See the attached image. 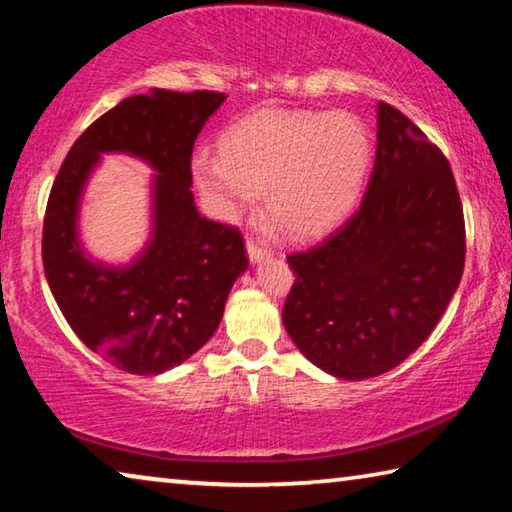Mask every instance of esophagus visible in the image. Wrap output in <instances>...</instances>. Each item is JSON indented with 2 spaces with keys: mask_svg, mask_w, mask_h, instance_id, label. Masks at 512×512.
<instances>
[{
  "mask_svg": "<svg viewBox=\"0 0 512 512\" xmlns=\"http://www.w3.org/2000/svg\"><path fill=\"white\" fill-rule=\"evenodd\" d=\"M246 253H248V259L253 264H259V262H264V259H269V250L262 248V246H257L255 241H248L246 243Z\"/></svg>",
  "mask_w": 512,
  "mask_h": 512,
  "instance_id": "obj_1",
  "label": "esophagus"
}]
</instances>
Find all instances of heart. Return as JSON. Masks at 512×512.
Instances as JSON below:
<instances>
[{
	"instance_id": "heart-1",
	"label": "heart",
	"mask_w": 512,
	"mask_h": 512,
	"mask_svg": "<svg viewBox=\"0 0 512 512\" xmlns=\"http://www.w3.org/2000/svg\"><path fill=\"white\" fill-rule=\"evenodd\" d=\"M221 154L193 161L198 189L221 221H237L266 191V212L291 239H314L351 214L373 148L353 113L259 111L223 136Z\"/></svg>"
}]
</instances>
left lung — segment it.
Returning <instances> with one entry per match:
<instances>
[{
    "label": "left lung",
    "instance_id": "1",
    "mask_svg": "<svg viewBox=\"0 0 512 512\" xmlns=\"http://www.w3.org/2000/svg\"><path fill=\"white\" fill-rule=\"evenodd\" d=\"M376 161L358 212L289 255L282 323L321 371L380 376L417 351L456 294L465 218L451 166L399 109L378 102Z\"/></svg>",
    "mask_w": 512,
    "mask_h": 512
}]
</instances>
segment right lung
I'll return each instance as SVG.
<instances>
[{
  "mask_svg": "<svg viewBox=\"0 0 512 512\" xmlns=\"http://www.w3.org/2000/svg\"><path fill=\"white\" fill-rule=\"evenodd\" d=\"M223 93L152 88L97 118L56 175L43 225L45 278L75 335L113 367L157 376L200 351L248 269L241 234L207 221L191 193V152ZM102 153L154 170L151 237L127 265H107L80 243V202Z\"/></svg>",
  "mask_w": 512,
  "mask_h": 512,
  "instance_id": "add662e5",
  "label": "right lung"
}]
</instances>
